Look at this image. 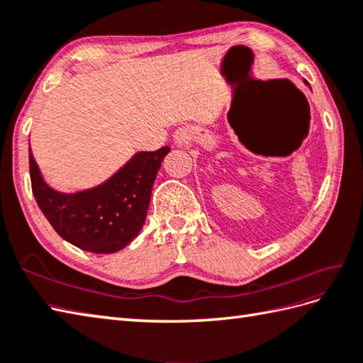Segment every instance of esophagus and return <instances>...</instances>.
Listing matches in <instances>:
<instances>
[{
  "label": "esophagus",
  "instance_id": "1",
  "mask_svg": "<svg viewBox=\"0 0 363 363\" xmlns=\"http://www.w3.org/2000/svg\"><path fill=\"white\" fill-rule=\"evenodd\" d=\"M190 140V130H189V128H179V129H176V133H174V143L176 145H184V143H187Z\"/></svg>",
  "mask_w": 363,
  "mask_h": 363
}]
</instances>
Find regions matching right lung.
<instances>
[{
	"mask_svg": "<svg viewBox=\"0 0 363 363\" xmlns=\"http://www.w3.org/2000/svg\"><path fill=\"white\" fill-rule=\"evenodd\" d=\"M168 152V146L152 152L138 151L109 179L65 194L45 181L29 146L33 194L46 220L64 240L89 252H117L140 234L152 184Z\"/></svg>",
	"mask_w": 363,
	"mask_h": 363,
	"instance_id": "add662e5",
	"label": "right lung"
}]
</instances>
